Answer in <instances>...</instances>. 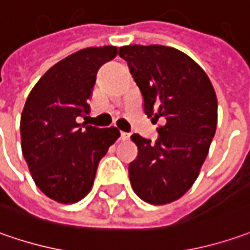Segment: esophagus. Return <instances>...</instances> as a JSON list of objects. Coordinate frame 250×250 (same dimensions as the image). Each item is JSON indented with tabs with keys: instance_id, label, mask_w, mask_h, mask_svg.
Wrapping results in <instances>:
<instances>
[{
	"instance_id": "obj_1",
	"label": "esophagus",
	"mask_w": 250,
	"mask_h": 250,
	"mask_svg": "<svg viewBox=\"0 0 250 250\" xmlns=\"http://www.w3.org/2000/svg\"><path fill=\"white\" fill-rule=\"evenodd\" d=\"M120 138H122L123 141H127V140H130V134L122 131V133H120Z\"/></svg>"
}]
</instances>
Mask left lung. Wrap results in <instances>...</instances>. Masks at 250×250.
<instances>
[{"mask_svg":"<svg viewBox=\"0 0 250 250\" xmlns=\"http://www.w3.org/2000/svg\"><path fill=\"white\" fill-rule=\"evenodd\" d=\"M127 61L141 91L144 112L162 125L151 142L133 134L138 148L128 165L134 192L144 202L166 205L192 187L217 127V97L210 79L192 58L165 45H125Z\"/></svg>","mask_w":250,"mask_h":250,"instance_id":"left-lung-1","label":"left lung"}]
</instances>
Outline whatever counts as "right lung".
<instances>
[{"instance_id":"obj_1","label":"right lung","mask_w":250,"mask_h":250,"mask_svg":"<svg viewBox=\"0 0 250 250\" xmlns=\"http://www.w3.org/2000/svg\"><path fill=\"white\" fill-rule=\"evenodd\" d=\"M117 47H90L66 56L33 87L21 116L22 153L40 191L58 203L82 201L92 188L99 160L120 137L116 127L77 123L90 112L98 69Z\"/></svg>"}]
</instances>
